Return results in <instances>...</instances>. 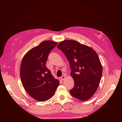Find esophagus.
I'll use <instances>...</instances> for the list:
<instances>
[{"mask_svg": "<svg viewBox=\"0 0 122 122\" xmlns=\"http://www.w3.org/2000/svg\"><path fill=\"white\" fill-rule=\"evenodd\" d=\"M65 76H61V77H60V79H61V80H62V81L64 80L65 79Z\"/></svg>", "mask_w": 122, "mask_h": 122, "instance_id": "obj_1", "label": "esophagus"}]
</instances>
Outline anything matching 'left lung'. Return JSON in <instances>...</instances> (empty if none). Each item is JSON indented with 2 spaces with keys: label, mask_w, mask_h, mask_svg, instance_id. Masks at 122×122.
<instances>
[{
  "label": "left lung",
  "mask_w": 122,
  "mask_h": 122,
  "mask_svg": "<svg viewBox=\"0 0 122 122\" xmlns=\"http://www.w3.org/2000/svg\"><path fill=\"white\" fill-rule=\"evenodd\" d=\"M57 47L66 57L71 69L74 87L71 94L81 101L89 99L97 90L102 74L97 54L91 47L73 40L61 41Z\"/></svg>",
  "instance_id": "8db88e82"
}]
</instances>
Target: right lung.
<instances>
[{"label":"right lung","mask_w":122,"mask_h":122,"mask_svg":"<svg viewBox=\"0 0 122 122\" xmlns=\"http://www.w3.org/2000/svg\"><path fill=\"white\" fill-rule=\"evenodd\" d=\"M57 42L46 41L30 50L23 58L20 78L26 92L33 98L45 101L54 95L59 80L51 75L46 62L51 50Z\"/></svg>","instance_id":"add662e5"}]
</instances>
